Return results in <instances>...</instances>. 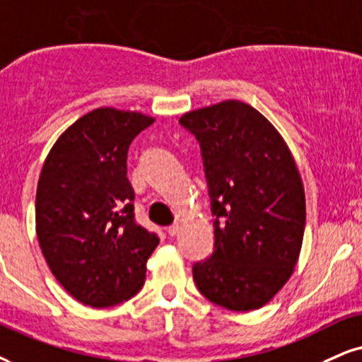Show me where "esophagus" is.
Returning <instances> with one entry per match:
<instances>
[{
    "mask_svg": "<svg viewBox=\"0 0 362 362\" xmlns=\"http://www.w3.org/2000/svg\"><path fill=\"white\" fill-rule=\"evenodd\" d=\"M166 231H168L169 236H176L177 233H180V223H174V225L169 226Z\"/></svg>",
    "mask_w": 362,
    "mask_h": 362,
    "instance_id": "1",
    "label": "esophagus"
}]
</instances>
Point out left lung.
Returning <instances> with one entry per match:
<instances>
[{"label": "left lung", "mask_w": 362, "mask_h": 362, "mask_svg": "<svg viewBox=\"0 0 362 362\" xmlns=\"http://www.w3.org/2000/svg\"><path fill=\"white\" fill-rule=\"evenodd\" d=\"M199 142L215 248L193 265L196 287L235 312L260 309L292 275L305 230V194L276 129L238 100L185 114Z\"/></svg>", "instance_id": "1"}]
</instances>
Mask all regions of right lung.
Listing matches in <instances>:
<instances>
[{
    "instance_id": "add662e5",
    "label": "right lung",
    "mask_w": 362,
    "mask_h": 362,
    "mask_svg": "<svg viewBox=\"0 0 362 362\" xmlns=\"http://www.w3.org/2000/svg\"><path fill=\"white\" fill-rule=\"evenodd\" d=\"M154 122L139 112L95 109L62 134L37 188V235L55 279L82 304L107 309L136 296L159 245L134 215L127 153Z\"/></svg>"
}]
</instances>
